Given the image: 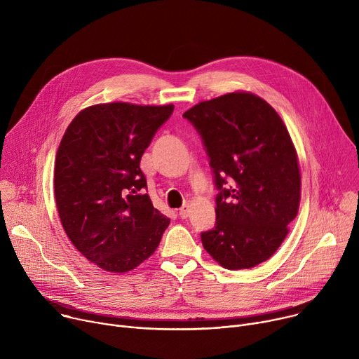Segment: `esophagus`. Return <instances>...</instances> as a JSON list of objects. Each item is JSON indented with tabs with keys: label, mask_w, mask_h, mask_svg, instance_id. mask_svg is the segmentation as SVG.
<instances>
[{
	"label": "esophagus",
	"mask_w": 359,
	"mask_h": 359,
	"mask_svg": "<svg viewBox=\"0 0 359 359\" xmlns=\"http://www.w3.org/2000/svg\"><path fill=\"white\" fill-rule=\"evenodd\" d=\"M189 204H183V206L179 209V216L182 219H187L189 217Z\"/></svg>",
	"instance_id": "34e87169"
}]
</instances>
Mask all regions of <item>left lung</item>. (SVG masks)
Here are the masks:
<instances>
[{
	"instance_id": "8db88e82",
	"label": "left lung",
	"mask_w": 359,
	"mask_h": 359,
	"mask_svg": "<svg viewBox=\"0 0 359 359\" xmlns=\"http://www.w3.org/2000/svg\"><path fill=\"white\" fill-rule=\"evenodd\" d=\"M210 161L216 224L203 247L229 270L269 260L288 234L299 206L297 151L278 114L259 96L233 92L183 114Z\"/></svg>"
}]
</instances>
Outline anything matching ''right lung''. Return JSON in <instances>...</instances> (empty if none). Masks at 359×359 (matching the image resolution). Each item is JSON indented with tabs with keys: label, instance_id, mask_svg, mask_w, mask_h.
I'll list each match as a JSON object with an SVG mask.
<instances>
[{
	"label": "right lung",
	"instance_id": "right-lung-1",
	"mask_svg": "<svg viewBox=\"0 0 359 359\" xmlns=\"http://www.w3.org/2000/svg\"><path fill=\"white\" fill-rule=\"evenodd\" d=\"M173 105L125 102L81 111L57 151L54 189L62 227L85 257L126 273L155 252L170 220L153 208L140 159Z\"/></svg>",
	"mask_w": 359,
	"mask_h": 359
}]
</instances>
